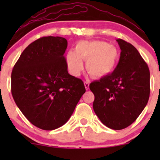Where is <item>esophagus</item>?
I'll return each instance as SVG.
<instances>
[{
	"label": "esophagus",
	"instance_id": "1",
	"mask_svg": "<svg viewBox=\"0 0 160 160\" xmlns=\"http://www.w3.org/2000/svg\"><path fill=\"white\" fill-rule=\"evenodd\" d=\"M84 86H85V88L86 90H88L89 88V82L88 81H85L84 82Z\"/></svg>",
	"mask_w": 160,
	"mask_h": 160
}]
</instances>
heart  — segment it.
Segmentation results:
<instances>
[{
	"instance_id": "obj_1",
	"label": "heart",
	"mask_w": 160,
	"mask_h": 160,
	"mask_svg": "<svg viewBox=\"0 0 160 160\" xmlns=\"http://www.w3.org/2000/svg\"><path fill=\"white\" fill-rule=\"evenodd\" d=\"M119 52L114 46L103 40H82L75 46L74 51L66 56V64L73 76H78L83 68L82 61H86V69L93 78H102L115 68Z\"/></svg>"
}]
</instances>
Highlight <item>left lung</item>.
I'll use <instances>...</instances> for the list:
<instances>
[{"label": "left lung", "mask_w": 160, "mask_h": 160, "mask_svg": "<svg viewBox=\"0 0 160 160\" xmlns=\"http://www.w3.org/2000/svg\"><path fill=\"white\" fill-rule=\"evenodd\" d=\"M120 60L111 74L93 81V109L104 125L120 130L133 123L150 96L149 68L134 46L117 39Z\"/></svg>", "instance_id": "8db88e82"}]
</instances>
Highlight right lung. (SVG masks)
Segmentation results:
<instances>
[{
	"mask_svg": "<svg viewBox=\"0 0 160 160\" xmlns=\"http://www.w3.org/2000/svg\"><path fill=\"white\" fill-rule=\"evenodd\" d=\"M67 47L64 38H40L25 49L12 71V98L28 120L41 129L63 126L86 92L82 80L68 72Z\"/></svg>",
	"mask_w": 160,
	"mask_h": 160,
	"instance_id": "1",
	"label": "right lung"
}]
</instances>
